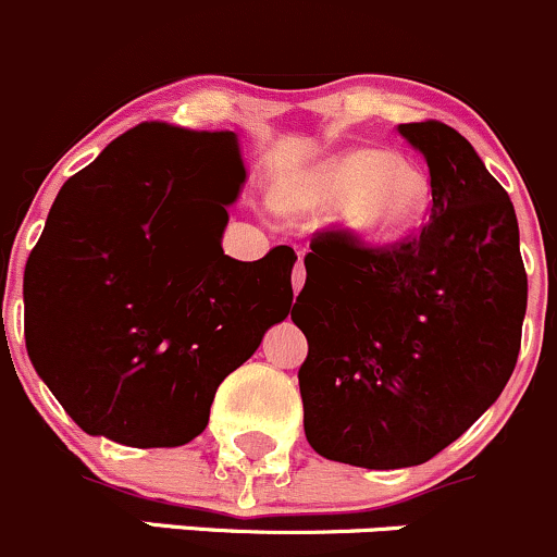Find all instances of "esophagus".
<instances>
[{
	"label": "esophagus",
	"instance_id": "1",
	"mask_svg": "<svg viewBox=\"0 0 557 557\" xmlns=\"http://www.w3.org/2000/svg\"><path fill=\"white\" fill-rule=\"evenodd\" d=\"M302 284H306V265H302V255H300L297 257V265L292 268V289H295V295L302 289Z\"/></svg>",
	"mask_w": 557,
	"mask_h": 557
}]
</instances>
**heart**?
<instances>
[{"instance_id": "heart-1", "label": "heart", "mask_w": 557, "mask_h": 557, "mask_svg": "<svg viewBox=\"0 0 557 557\" xmlns=\"http://www.w3.org/2000/svg\"><path fill=\"white\" fill-rule=\"evenodd\" d=\"M326 206L343 203V222L359 238H383L410 222L426 198V180L416 165L381 150L348 152L332 160L319 182Z\"/></svg>"}]
</instances>
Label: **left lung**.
Masks as SVG:
<instances>
[{"label":"left lung","mask_w":557,"mask_h":557,"mask_svg":"<svg viewBox=\"0 0 557 557\" xmlns=\"http://www.w3.org/2000/svg\"><path fill=\"white\" fill-rule=\"evenodd\" d=\"M399 134L429 165L426 225L383 246L313 233L292 308L308 443L364 469L429 461L496 403L529 300L512 200L474 147L440 120Z\"/></svg>","instance_id":"8db88e82"}]
</instances>
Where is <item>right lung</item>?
<instances>
[{"mask_svg": "<svg viewBox=\"0 0 557 557\" xmlns=\"http://www.w3.org/2000/svg\"><path fill=\"white\" fill-rule=\"evenodd\" d=\"M246 180L233 131L141 123L55 195L23 278L26 351L83 432L198 437L220 383L292 308L295 251H222Z\"/></svg>", "mask_w": 557, "mask_h": 557, "instance_id": "obj_1", "label": "right lung"}]
</instances>
